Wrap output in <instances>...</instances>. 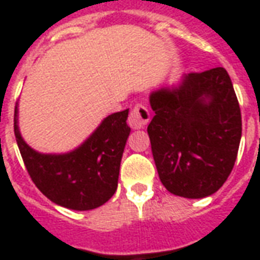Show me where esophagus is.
Returning <instances> with one entry per match:
<instances>
[{
  "mask_svg": "<svg viewBox=\"0 0 260 260\" xmlns=\"http://www.w3.org/2000/svg\"><path fill=\"white\" fill-rule=\"evenodd\" d=\"M149 121H150V113L145 104H136L128 117V125L132 129L145 128Z\"/></svg>",
  "mask_w": 260,
  "mask_h": 260,
  "instance_id": "1",
  "label": "esophagus"
}]
</instances>
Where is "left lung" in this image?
<instances>
[{
  "label": "left lung",
  "mask_w": 260,
  "mask_h": 260,
  "mask_svg": "<svg viewBox=\"0 0 260 260\" xmlns=\"http://www.w3.org/2000/svg\"><path fill=\"white\" fill-rule=\"evenodd\" d=\"M147 126L160 181L174 195L199 199L218 191L234 167L242 121L233 82L221 67L191 72L150 94Z\"/></svg>",
  "instance_id": "1"
}]
</instances>
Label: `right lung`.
Masks as SVG:
<instances>
[{
    "label": "right lung",
    "instance_id": "1",
    "mask_svg": "<svg viewBox=\"0 0 260 260\" xmlns=\"http://www.w3.org/2000/svg\"><path fill=\"white\" fill-rule=\"evenodd\" d=\"M15 107L14 131L26 170L43 195L72 210L102 206L117 191L119 164L131 128L128 110L104 118L90 138L65 154H42L22 139Z\"/></svg>",
    "mask_w": 260,
    "mask_h": 260
}]
</instances>
